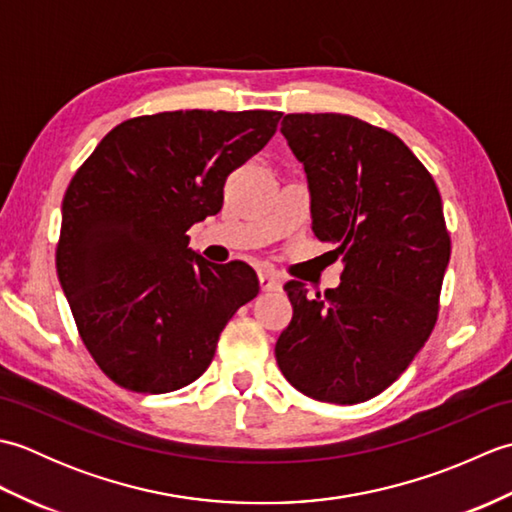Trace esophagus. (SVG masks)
<instances>
[{"mask_svg": "<svg viewBox=\"0 0 512 512\" xmlns=\"http://www.w3.org/2000/svg\"><path fill=\"white\" fill-rule=\"evenodd\" d=\"M259 288H262V292L281 290V277L270 273V270H259Z\"/></svg>", "mask_w": 512, "mask_h": 512, "instance_id": "obj_1", "label": "esophagus"}]
</instances>
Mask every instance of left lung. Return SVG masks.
<instances>
[{
    "instance_id": "1",
    "label": "left lung",
    "mask_w": 512,
    "mask_h": 512,
    "mask_svg": "<svg viewBox=\"0 0 512 512\" xmlns=\"http://www.w3.org/2000/svg\"><path fill=\"white\" fill-rule=\"evenodd\" d=\"M281 134L308 173L312 231L339 244V288L284 286L292 321L275 356L314 400L356 405L385 391L438 321L451 237L427 167L402 140L350 114H286ZM334 250V253H336Z\"/></svg>"
}]
</instances>
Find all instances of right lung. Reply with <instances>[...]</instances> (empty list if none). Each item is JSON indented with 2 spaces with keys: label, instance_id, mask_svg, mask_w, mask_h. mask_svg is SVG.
I'll return each mask as SVG.
<instances>
[{
  "label": "right lung",
  "instance_id": "1",
  "mask_svg": "<svg viewBox=\"0 0 512 512\" xmlns=\"http://www.w3.org/2000/svg\"><path fill=\"white\" fill-rule=\"evenodd\" d=\"M281 112L180 110L116 125L63 195L57 275L101 372L167 394L211 365L217 339L259 281L209 264L187 231L222 209L228 173L262 151Z\"/></svg>",
  "mask_w": 512,
  "mask_h": 512
}]
</instances>
